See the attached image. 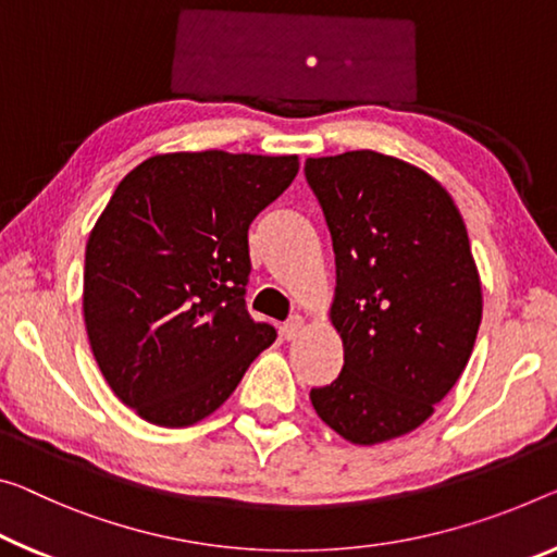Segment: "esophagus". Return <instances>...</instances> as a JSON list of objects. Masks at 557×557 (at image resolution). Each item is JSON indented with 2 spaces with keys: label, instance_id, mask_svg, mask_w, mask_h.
Masks as SVG:
<instances>
[{
  "label": "esophagus",
  "instance_id": "34e87169",
  "mask_svg": "<svg viewBox=\"0 0 557 557\" xmlns=\"http://www.w3.org/2000/svg\"><path fill=\"white\" fill-rule=\"evenodd\" d=\"M306 329V319L304 315H294V319H288L286 323H284V329H281V333H284V336L290 341V338H296L298 333H301Z\"/></svg>",
  "mask_w": 557,
  "mask_h": 557
}]
</instances>
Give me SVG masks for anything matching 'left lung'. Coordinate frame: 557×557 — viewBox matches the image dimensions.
<instances>
[{
  "instance_id": "left-lung-1",
  "label": "left lung",
  "mask_w": 557,
  "mask_h": 557,
  "mask_svg": "<svg viewBox=\"0 0 557 557\" xmlns=\"http://www.w3.org/2000/svg\"><path fill=\"white\" fill-rule=\"evenodd\" d=\"M336 253L331 323L344 368L311 388L341 438L375 446L416 431L473 354L481 276L463 216L431 174L379 151L306 159Z\"/></svg>"
}]
</instances>
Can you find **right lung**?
Masks as SVG:
<instances>
[{"label":"right lung","instance_id":"obj_1","mask_svg":"<svg viewBox=\"0 0 557 557\" xmlns=\"http://www.w3.org/2000/svg\"><path fill=\"white\" fill-rule=\"evenodd\" d=\"M296 174V153L176 151L111 194L84 256V323L99 371L144 421L199 423L276 341L246 311L249 226Z\"/></svg>","mask_w":557,"mask_h":557}]
</instances>
